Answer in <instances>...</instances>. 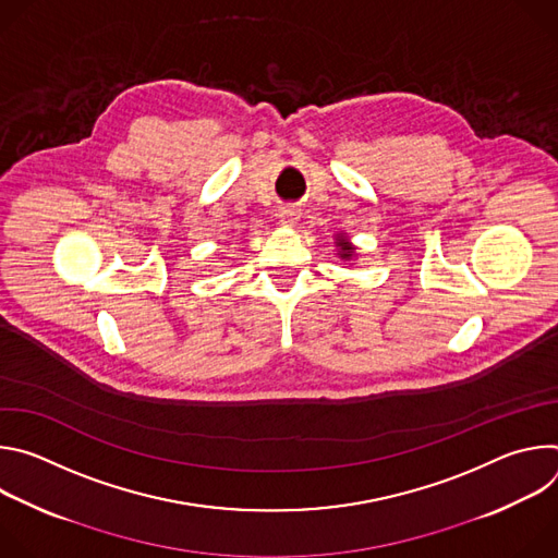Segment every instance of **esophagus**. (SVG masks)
<instances>
[{"instance_id":"esophagus-1","label":"esophagus","mask_w":558,"mask_h":558,"mask_svg":"<svg viewBox=\"0 0 558 558\" xmlns=\"http://www.w3.org/2000/svg\"><path fill=\"white\" fill-rule=\"evenodd\" d=\"M278 218H280V225L293 227L298 222V218H300V209L298 207H282L278 211Z\"/></svg>"}]
</instances>
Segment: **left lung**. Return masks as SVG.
I'll list each match as a JSON object with an SVG mask.
<instances>
[{"mask_svg":"<svg viewBox=\"0 0 558 558\" xmlns=\"http://www.w3.org/2000/svg\"><path fill=\"white\" fill-rule=\"evenodd\" d=\"M336 250H338V258L340 260H353V258H357V254H355V245L349 241V235L344 233V231H340V233H336Z\"/></svg>","mask_w":558,"mask_h":558,"instance_id":"1","label":"left lung"}]
</instances>
